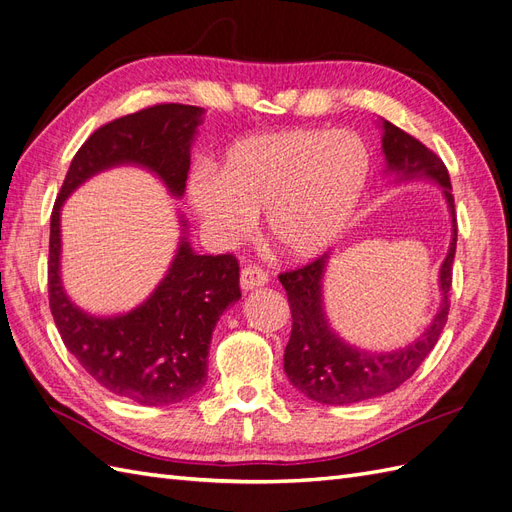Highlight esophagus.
Returning a JSON list of instances; mask_svg holds the SVG:
<instances>
[{"mask_svg":"<svg viewBox=\"0 0 512 512\" xmlns=\"http://www.w3.org/2000/svg\"><path fill=\"white\" fill-rule=\"evenodd\" d=\"M268 283V274L257 268V266H246L242 268L240 272V287L242 292H251V290H257V287L266 285Z\"/></svg>","mask_w":512,"mask_h":512,"instance_id":"esophagus-1","label":"esophagus"}]
</instances>
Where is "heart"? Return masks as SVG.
I'll return each instance as SVG.
<instances>
[{"label": "heart", "mask_w": 512, "mask_h": 512, "mask_svg": "<svg viewBox=\"0 0 512 512\" xmlns=\"http://www.w3.org/2000/svg\"><path fill=\"white\" fill-rule=\"evenodd\" d=\"M372 177V151L355 131L285 129L235 140L218 173L201 168L190 205L220 244H240L264 212L268 240L313 259L355 218Z\"/></svg>", "instance_id": "b5f03b06"}]
</instances>
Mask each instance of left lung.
<instances>
[{
  "mask_svg": "<svg viewBox=\"0 0 512 512\" xmlns=\"http://www.w3.org/2000/svg\"><path fill=\"white\" fill-rule=\"evenodd\" d=\"M381 149L385 155V175L393 183L430 181L441 188L448 205L452 238L439 268L441 303L430 324L413 342L396 350H365L348 344L329 324L324 311V274L331 253H324L313 264L283 272L279 281L285 287L292 309V335L285 346L283 368L290 383L320 404H355L372 400L398 389L415 374L422 361L435 348L448 322V294L452 285V261L456 253V214L448 168L422 142L400 127L381 119Z\"/></svg>",
  "mask_w": 512,
  "mask_h": 512,
  "instance_id": "obj_1",
  "label": "left lung"
}]
</instances>
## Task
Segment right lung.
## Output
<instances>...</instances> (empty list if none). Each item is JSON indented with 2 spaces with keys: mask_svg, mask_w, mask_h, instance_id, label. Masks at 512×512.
<instances>
[{
  "mask_svg": "<svg viewBox=\"0 0 512 512\" xmlns=\"http://www.w3.org/2000/svg\"><path fill=\"white\" fill-rule=\"evenodd\" d=\"M203 114L196 106L160 103L99 127L75 153L51 212L49 307L62 342L101 387L144 406L175 404L203 389L212 333L242 296L238 261L194 253L188 220L179 214L177 251L155 290L127 313L90 316L64 292L60 214L82 183L116 166L149 170L181 199Z\"/></svg>",
  "mask_w": 512,
  "mask_h": 512,
  "instance_id": "1",
  "label": "right lung"
}]
</instances>
